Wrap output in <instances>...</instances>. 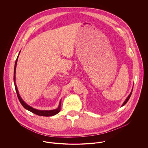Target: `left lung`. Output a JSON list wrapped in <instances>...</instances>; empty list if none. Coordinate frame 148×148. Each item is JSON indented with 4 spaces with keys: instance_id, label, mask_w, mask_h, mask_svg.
I'll list each match as a JSON object with an SVG mask.
<instances>
[{
    "instance_id": "obj_1",
    "label": "left lung",
    "mask_w": 148,
    "mask_h": 148,
    "mask_svg": "<svg viewBox=\"0 0 148 148\" xmlns=\"http://www.w3.org/2000/svg\"><path fill=\"white\" fill-rule=\"evenodd\" d=\"M132 91H133V90H132V92H130V94L128 95V97H127V99H125V100L124 101V102L123 103V104H122V106H124V105H125V104L127 103V101L129 100V99L130 98V96H131V95H132Z\"/></svg>"
}]
</instances>
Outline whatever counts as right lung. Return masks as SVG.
Returning <instances> with one entry per match:
<instances>
[{
  "label": "right lung",
  "instance_id": "1",
  "mask_svg": "<svg viewBox=\"0 0 148 148\" xmlns=\"http://www.w3.org/2000/svg\"><path fill=\"white\" fill-rule=\"evenodd\" d=\"M21 51L19 53V54L17 56V58L16 59V61H15V66H14V85H15V90L16 92V94H17V96H18V98L19 99V100L20 101L21 103V105L23 106L27 110H28L29 111L31 112L32 113H34L35 114H36L38 115H39V116H53V115H55L57 114L58 113H59V112L60 111V108H61V100L59 102V106L58 107V108H56V109H54V110H38V109H36L33 108V107L30 106H29L28 104H27L21 98L19 92H18V88H17V86L16 85V83H15V71H16V64H17V62H18V57L19 56V54L21 53Z\"/></svg>",
  "mask_w": 148,
  "mask_h": 148
}]
</instances>
